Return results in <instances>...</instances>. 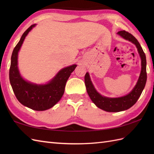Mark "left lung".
<instances>
[{
  "instance_id": "left-lung-1",
  "label": "left lung",
  "mask_w": 154,
  "mask_h": 154,
  "mask_svg": "<svg viewBox=\"0 0 154 154\" xmlns=\"http://www.w3.org/2000/svg\"><path fill=\"white\" fill-rule=\"evenodd\" d=\"M117 34L126 40L132 42L136 45L138 53L141 57L142 69L138 82L133 90L127 95L119 98H108L100 95L94 89L91 81L89 73H87L85 74V83L87 91L89 97L97 107L107 112H120V111L125 110L132 107L141 95L145 87L147 80L146 57L145 53L143 52L138 41L133 35L125 30L119 31Z\"/></svg>"
}]
</instances>
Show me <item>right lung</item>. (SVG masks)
<instances>
[{
    "label": "right lung",
    "instance_id": "right-lung-1",
    "mask_svg": "<svg viewBox=\"0 0 154 154\" xmlns=\"http://www.w3.org/2000/svg\"><path fill=\"white\" fill-rule=\"evenodd\" d=\"M35 26L32 24L24 32L14 48L11 56L9 79L16 99L20 103L32 110L42 111L53 107L61 99L68 78L77 65L63 68L50 83L43 85L32 84L23 79L17 66L18 53L26 36Z\"/></svg>",
    "mask_w": 154,
    "mask_h": 154
}]
</instances>
